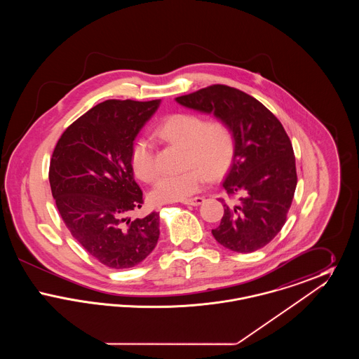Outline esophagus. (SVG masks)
<instances>
[{
  "instance_id": "obj_1",
  "label": "esophagus",
  "mask_w": 359,
  "mask_h": 359,
  "mask_svg": "<svg viewBox=\"0 0 359 359\" xmlns=\"http://www.w3.org/2000/svg\"><path fill=\"white\" fill-rule=\"evenodd\" d=\"M203 202H205V198L196 196V198H191V199H187V201H183L182 203L186 205H201Z\"/></svg>"
}]
</instances>
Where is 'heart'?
Returning a JSON list of instances; mask_svg holds the SVG:
<instances>
[{
  "instance_id": "b5f03b06",
  "label": "heart",
  "mask_w": 359,
  "mask_h": 359,
  "mask_svg": "<svg viewBox=\"0 0 359 359\" xmlns=\"http://www.w3.org/2000/svg\"><path fill=\"white\" fill-rule=\"evenodd\" d=\"M163 141L184 148L183 165L179 175H168L158 180L151 192L154 203L187 201L205 187L208 177L219 179L231 168L237 140L233 128L221 118L205 120L196 113H176L164 121L156 130ZM130 163L137 177L152 183L158 176L154 145L138 138L130 149Z\"/></svg>"
}]
</instances>
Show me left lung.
Instances as JSON below:
<instances>
[{
    "label": "left lung",
    "mask_w": 359,
    "mask_h": 359,
    "mask_svg": "<svg viewBox=\"0 0 359 359\" xmlns=\"http://www.w3.org/2000/svg\"><path fill=\"white\" fill-rule=\"evenodd\" d=\"M176 101L212 113L234 130L237 154L223 187L229 201L211 233L222 246L252 253L280 233L297 184L290 137L273 113L252 95L226 85H212Z\"/></svg>",
    "instance_id": "8db88e82"
}]
</instances>
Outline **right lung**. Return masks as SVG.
<instances>
[{"label": "right lung", "mask_w": 359, "mask_h": 359, "mask_svg": "<svg viewBox=\"0 0 359 359\" xmlns=\"http://www.w3.org/2000/svg\"><path fill=\"white\" fill-rule=\"evenodd\" d=\"M158 104V100L98 103L69 125L52 154L48 177L63 222L90 256L111 269L136 266L160 236L158 212L129 218L144 205L130 149Z\"/></svg>", "instance_id": "1"}]
</instances>
